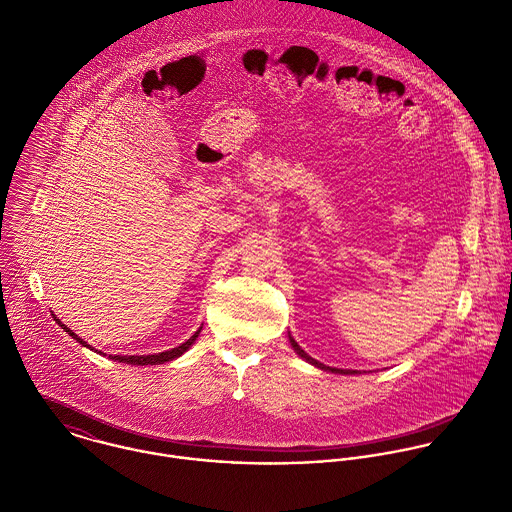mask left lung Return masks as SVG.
Masks as SVG:
<instances>
[{
    "label": "left lung",
    "mask_w": 512,
    "mask_h": 512,
    "mask_svg": "<svg viewBox=\"0 0 512 512\" xmlns=\"http://www.w3.org/2000/svg\"><path fill=\"white\" fill-rule=\"evenodd\" d=\"M289 341H291V345H293V349H295V353L301 357V359H305L307 363H311V365H315V367H319V369H323V371H331V373H341V375H355V371H347V369H333V367H327V365H323V363H319V361H315L313 357H309L297 343H295V339L289 335Z\"/></svg>",
    "instance_id": "left-lung-1"
}]
</instances>
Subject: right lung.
Segmentation results:
<instances>
[{
  "label": "right lung",
  "instance_id": "right-lung-1",
  "mask_svg": "<svg viewBox=\"0 0 512 512\" xmlns=\"http://www.w3.org/2000/svg\"><path fill=\"white\" fill-rule=\"evenodd\" d=\"M53 319H55V323H57L71 339H75L79 345L91 349L83 339H79V337H77L69 327H65L57 317H53ZM199 333H201V327L195 331V335H191L185 343H181L179 347H175V349H171V351H163V353H155V355H109V359H111V361H117V363H127V365H163V363H167V361H173V359L181 357V355L195 343V339L199 337ZM99 353H101V351H99Z\"/></svg>",
  "mask_w": 512,
  "mask_h": 512
}]
</instances>
